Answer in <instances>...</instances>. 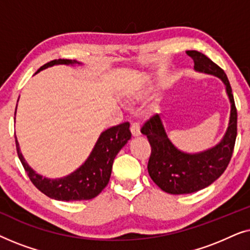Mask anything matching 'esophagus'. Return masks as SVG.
Wrapping results in <instances>:
<instances>
[{"instance_id":"1","label":"esophagus","mask_w":250,"mask_h":250,"mask_svg":"<svg viewBox=\"0 0 250 250\" xmlns=\"http://www.w3.org/2000/svg\"><path fill=\"white\" fill-rule=\"evenodd\" d=\"M140 124H138V123H134V124H132L131 126V132H132V135L133 136H139L140 134H141V132H140Z\"/></svg>"}]
</instances>
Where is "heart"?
I'll list each match as a JSON object with an SVG mask.
<instances>
[{"label":"heart","mask_w":250,"mask_h":250,"mask_svg":"<svg viewBox=\"0 0 250 250\" xmlns=\"http://www.w3.org/2000/svg\"><path fill=\"white\" fill-rule=\"evenodd\" d=\"M142 93H141V92H135V93H134V95H135V97L136 98H138V97H140V95H141Z\"/></svg>","instance_id":"obj_1"}]
</instances>
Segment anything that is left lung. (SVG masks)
Wrapping results in <instances>:
<instances>
[{"mask_svg": "<svg viewBox=\"0 0 250 250\" xmlns=\"http://www.w3.org/2000/svg\"><path fill=\"white\" fill-rule=\"evenodd\" d=\"M194 61L197 73L220 78L230 101V117L223 138L216 145L198 152H187L177 148L167 135L158 114L152 116L142 126L151 146L148 172L151 180L163 191L170 194H187L203 190L214 183L230 163L237 138V109L231 85L216 63L198 51H187Z\"/></svg>", "mask_w": 250, "mask_h": 250, "instance_id": "1", "label": "left lung"}]
</instances>
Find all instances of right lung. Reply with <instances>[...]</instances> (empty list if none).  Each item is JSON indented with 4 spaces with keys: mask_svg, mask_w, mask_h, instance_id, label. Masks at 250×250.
<instances>
[{
    "mask_svg": "<svg viewBox=\"0 0 250 250\" xmlns=\"http://www.w3.org/2000/svg\"><path fill=\"white\" fill-rule=\"evenodd\" d=\"M66 64V66H82L76 60L59 59L50 61L36 71L46 69L49 67ZM17 112V109H16ZM15 112V116H16ZM16 119V118H15ZM129 123H123L121 125L112 126L105 129L99 136L97 142L90 152V155L82 165L68 174L66 176L50 179L41 175L34 170L26 162L25 157L20 150L19 142L16 138V146L18 157L23 168L28 174L34 186L45 196L60 201L74 200H90L97 197L107 187L111 175L112 163L121 151L123 146L131 140Z\"/></svg>",
    "mask_w": 250,
    "mask_h": 250,
    "instance_id": "add662e5",
    "label": "right lung"
}]
</instances>
